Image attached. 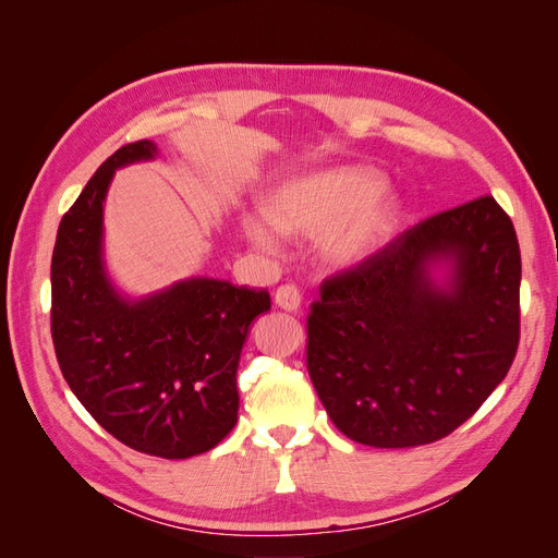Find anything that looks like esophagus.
Masks as SVG:
<instances>
[{"label":"esophagus","instance_id":"34e87169","mask_svg":"<svg viewBox=\"0 0 558 558\" xmlns=\"http://www.w3.org/2000/svg\"><path fill=\"white\" fill-rule=\"evenodd\" d=\"M276 306H280L282 311H296L302 306V292H299L296 284L284 282L276 290Z\"/></svg>","mask_w":558,"mask_h":558}]
</instances>
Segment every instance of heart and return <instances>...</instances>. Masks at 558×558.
I'll return each mask as SVG.
<instances>
[{"mask_svg":"<svg viewBox=\"0 0 558 558\" xmlns=\"http://www.w3.org/2000/svg\"><path fill=\"white\" fill-rule=\"evenodd\" d=\"M375 171L347 167L294 181L268 199V217L242 219V231L262 250L278 247V231L323 233V252L337 264H355L381 247L398 217L396 199L377 191Z\"/></svg>","mask_w":558,"mask_h":558,"instance_id":"heart-1","label":"heart"}]
</instances>
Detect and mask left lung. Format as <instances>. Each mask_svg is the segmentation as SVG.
<instances>
[{
	"instance_id": "left-lung-1",
	"label": "left lung",
	"mask_w": 558,
	"mask_h": 558,
	"mask_svg": "<svg viewBox=\"0 0 558 558\" xmlns=\"http://www.w3.org/2000/svg\"><path fill=\"white\" fill-rule=\"evenodd\" d=\"M452 258L450 291L425 264ZM521 250L493 195L438 211L327 276L306 318V367L341 434L426 446L485 403L517 359Z\"/></svg>"
}]
</instances>
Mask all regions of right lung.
I'll use <instances>...</instances> for the list:
<instances>
[{
	"label": "right lung",
	"instance_id": "1",
	"mask_svg": "<svg viewBox=\"0 0 558 558\" xmlns=\"http://www.w3.org/2000/svg\"><path fill=\"white\" fill-rule=\"evenodd\" d=\"M155 153L146 138L126 143L63 214L51 256V339L68 387L110 436L185 460L233 432L240 351L270 296L211 278L136 304L110 288L101 264L108 183L118 167Z\"/></svg>",
	"mask_w": 558,
	"mask_h": 558
}]
</instances>
